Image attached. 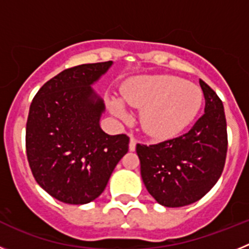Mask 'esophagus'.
Instances as JSON below:
<instances>
[{
	"mask_svg": "<svg viewBox=\"0 0 249 249\" xmlns=\"http://www.w3.org/2000/svg\"><path fill=\"white\" fill-rule=\"evenodd\" d=\"M136 149V138L133 136H131L129 138V151H135Z\"/></svg>",
	"mask_w": 249,
	"mask_h": 249,
	"instance_id": "obj_1",
	"label": "esophagus"
}]
</instances>
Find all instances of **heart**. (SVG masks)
I'll use <instances>...</instances> for the list:
<instances>
[{
	"label": "heart",
	"mask_w": 249,
	"mask_h": 249,
	"mask_svg": "<svg viewBox=\"0 0 249 249\" xmlns=\"http://www.w3.org/2000/svg\"><path fill=\"white\" fill-rule=\"evenodd\" d=\"M126 105L142 109L141 126L155 138H169L183 131L196 118L203 102L198 86L169 74L142 76L128 81L121 89ZM114 116L127 118L126 108L116 98L108 101Z\"/></svg>",
	"instance_id": "obj_1"
}]
</instances>
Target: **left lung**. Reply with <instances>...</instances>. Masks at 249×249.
Here are the masks:
<instances>
[{
  "mask_svg": "<svg viewBox=\"0 0 249 249\" xmlns=\"http://www.w3.org/2000/svg\"><path fill=\"white\" fill-rule=\"evenodd\" d=\"M206 107L190 131L157 144H137L141 176L149 195L164 207L195 203L217 183L227 156L223 103L199 80Z\"/></svg>",
  "mask_w": 249,
  "mask_h": 249,
  "instance_id": "1",
  "label": "left lung"
}]
</instances>
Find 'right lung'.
<instances>
[{"instance_id":"1","label":"right lung","mask_w":249,"mask_h":249,"mask_svg":"<svg viewBox=\"0 0 249 249\" xmlns=\"http://www.w3.org/2000/svg\"><path fill=\"white\" fill-rule=\"evenodd\" d=\"M112 63L67 68L47 81L31 103L28 163L37 183L63 203L94 201L128 152L126 135L111 136L101 128L105 103L91 87Z\"/></svg>"}]
</instances>
